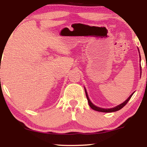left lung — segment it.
I'll return each instance as SVG.
<instances>
[{
	"instance_id": "left-lung-1",
	"label": "left lung",
	"mask_w": 147,
	"mask_h": 147,
	"mask_svg": "<svg viewBox=\"0 0 147 147\" xmlns=\"http://www.w3.org/2000/svg\"><path fill=\"white\" fill-rule=\"evenodd\" d=\"M138 51H139V50H138ZM85 92H86V98H87V100H88V104H89V106H90V108H92V109L94 110H96V111H98V112H116V111H118V110H119L120 109H122V108L124 107V106L126 105V104L128 103V102L129 101L130 98H131L132 96L133 95L134 93H132L131 95H130L129 97L127 100H126L125 102H124L123 103H122L121 104H120V105H118L117 106H116V107L114 108H108V109H104V108H99V107H97V106H96L95 105H94L92 103L91 101H90L89 98H88V94H87V92H86V90H85Z\"/></svg>"
}]
</instances>
